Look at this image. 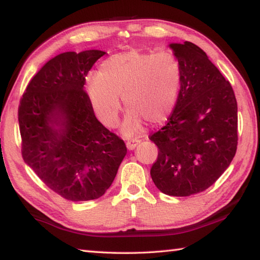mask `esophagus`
<instances>
[{
	"instance_id": "34e87169",
	"label": "esophagus",
	"mask_w": 260,
	"mask_h": 260,
	"mask_svg": "<svg viewBox=\"0 0 260 260\" xmlns=\"http://www.w3.org/2000/svg\"><path fill=\"white\" fill-rule=\"evenodd\" d=\"M140 142H141V141L138 140V139H131V140H128L126 142L127 149H128V150H134V149L139 146Z\"/></svg>"
}]
</instances>
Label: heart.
<instances>
[{
	"label": "heart",
	"mask_w": 260,
	"mask_h": 260,
	"mask_svg": "<svg viewBox=\"0 0 260 260\" xmlns=\"http://www.w3.org/2000/svg\"><path fill=\"white\" fill-rule=\"evenodd\" d=\"M88 98L105 126L118 124L121 101L127 108L121 133L132 136L144 121L161 124L177 105L181 87V67L172 52L132 49L110 56L100 71L87 77Z\"/></svg>",
	"instance_id": "heart-1"
}]
</instances>
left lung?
Returning <instances> with one entry per match:
<instances>
[{
	"mask_svg": "<svg viewBox=\"0 0 260 260\" xmlns=\"http://www.w3.org/2000/svg\"><path fill=\"white\" fill-rule=\"evenodd\" d=\"M181 67V87L169 122L150 140L159 149L150 174L169 196L212 186L235 156L237 103L231 83L200 47L170 43Z\"/></svg>",
	"mask_w": 260,
	"mask_h": 260,
	"instance_id": "obj_1",
	"label": "left lung"
}]
</instances>
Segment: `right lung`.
<instances>
[{
    "label": "right lung",
    "mask_w": 260,
    "mask_h": 260,
    "mask_svg": "<svg viewBox=\"0 0 260 260\" xmlns=\"http://www.w3.org/2000/svg\"><path fill=\"white\" fill-rule=\"evenodd\" d=\"M102 50L68 51L35 74L18 110L21 153L35 174L64 199H100L126 156L124 141L101 124L83 90Z\"/></svg>",
    "instance_id": "obj_1"
}]
</instances>
